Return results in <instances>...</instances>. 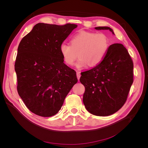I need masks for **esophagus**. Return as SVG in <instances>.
Instances as JSON below:
<instances>
[{
    "label": "esophagus",
    "instance_id": "obj_1",
    "mask_svg": "<svg viewBox=\"0 0 148 148\" xmlns=\"http://www.w3.org/2000/svg\"><path fill=\"white\" fill-rule=\"evenodd\" d=\"M77 77L78 79H79L80 77H81V74H80L79 71H77Z\"/></svg>",
    "mask_w": 148,
    "mask_h": 148
}]
</instances>
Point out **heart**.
Here are the masks:
<instances>
[{
    "label": "heart",
    "instance_id": "obj_1",
    "mask_svg": "<svg viewBox=\"0 0 148 148\" xmlns=\"http://www.w3.org/2000/svg\"><path fill=\"white\" fill-rule=\"evenodd\" d=\"M109 48V40L102 33L82 31L71 39V45L62 43L60 52L65 63L73 65L78 56L76 64L78 69H83L88 65L95 66L104 59Z\"/></svg>",
    "mask_w": 148,
    "mask_h": 148
}]
</instances>
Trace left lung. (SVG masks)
Wrapping results in <instances>:
<instances>
[{"instance_id":"obj_1","label":"left lung","mask_w":148,"mask_h":148,"mask_svg":"<svg viewBox=\"0 0 148 148\" xmlns=\"http://www.w3.org/2000/svg\"><path fill=\"white\" fill-rule=\"evenodd\" d=\"M95 29H109L114 34L107 26ZM81 74L86 110L95 115L108 116L122 108L127 99L133 82V62L122 44H113L99 65Z\"/></svg>"}]
</instances>
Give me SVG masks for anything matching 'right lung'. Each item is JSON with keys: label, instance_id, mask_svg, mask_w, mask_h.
<instances>
[{"label": "right lung", "instance_id": "1", "mask_svg": "<svg viewBox=\"0 0 148 148\" xmlns=\"http://www.w3.org/2000/svg\"><path fill=\"white\" fill-rule=\"evenodd\" d=\"M77 27L39 23L19 44L15 63L17 91L36 115L49 117L57 114L78 82L76 71L64 63L59 49Z\"/></svg>", "mask_w": 148, "mask_h": 148}]
</instances>
